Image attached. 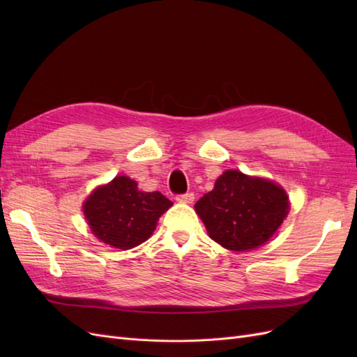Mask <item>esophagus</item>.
I'll return each instance as SVG.
<instances>
[{"mask_svg":"<svg viewBox=\"0 0 357 357\" xmlns=\"http://www.w3.org/2000/svg\"><path fill=\"white\" fill-rule=\"evenodd\" d=\"M176 199L178 202H186V204H190L193 199H195V195H193L192 192H186V193H180V195L176 197Z\"/></svg>","mask_w":357,"mask_h":357,"instance_id":"obj_1","label":"esophagus"}]
</instances>
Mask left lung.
<instances>
[{"label":"left lung","mask_w":357,"mask_h":357,"mask_svg":"<svg viewBox=\"0 0 357 357\" xmlns=\"http://www.w3.org/2000/svg\"><path fill=\"white\" fill-rule=\"evenodd\" d=\"M286 192L265 178L229 169L195 204L211 240L234 252L265 244L289 211Z\"/></svg>","instance_id":"8db88e82"}]
</instances>
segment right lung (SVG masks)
<instances>
[{
    "label": "right lung",
    "mask_w": 357,
    "mask_h": 357,
    "mask_svg": "<svg viewBox=\"0 0 357 357\" xmlns=\"http://www.w3.org/2000/svg\"><path fill=\"white\" fill-rule=\"evenodd\" d=\"M171 205L160 192H142L134 180L119 176L96 189L83 211L96 238L128 250L152 235L160 214Z\"/></svg>",
    "instance_id": "1"
}]
</instances>
